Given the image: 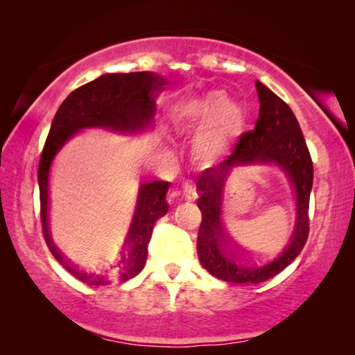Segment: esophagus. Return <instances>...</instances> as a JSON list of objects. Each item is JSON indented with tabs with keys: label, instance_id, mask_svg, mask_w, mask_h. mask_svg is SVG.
I'll use <instances>...</instances> for the list:
<instances>
[{
	"label": "esophagus",
	"instance_id": "esophagus-1",
	"mask_svg": "<svg viewBox=\"0 0 355 355\" xmlns=\"http://www.w3.org/2000/svg\"><path fill=\"white\" fill-rule=\"evenodd\" d=\"M182 191H184V197H186V200H189V202H196L197 200L196 187H193L192 184H189V182L184 184Z\"/></svg>",
	"mask_w": 355,
	"mask_h": 355
}]
</instances>
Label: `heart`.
Returning a JSON list of instances; mask_svg holds the SVG:
<instances>
[{
  "label": "heart",
  "instance_id": "obj_1",
  "mask_svg": "<svg viewBox=\"0 0 355 355\" xmlns=\"http://www.w3.org/2000/svg\"><path fill=\"white\" fill-rule=\"evenodd\" d=\"M182 124L193 132H204L193 142V153L203 163L220 162L231 152L245 125V110L230 101L225 92L208 94L178 106Z\"/></svg>",
  "mask_w": 355,
  "mask_h": 355
}]
</instances>
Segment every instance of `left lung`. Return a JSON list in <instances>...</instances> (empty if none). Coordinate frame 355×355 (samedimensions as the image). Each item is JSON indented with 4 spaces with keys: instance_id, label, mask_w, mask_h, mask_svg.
Segmentation results:
<instances>
[{
    "instance_id": "left-lung-1",
    "label": "left lung",
    "mask_w": 355,
    "mask_h": 355,
    "mask_svg": "<svg viewBox=\"0 0 355 355\" xmlns=\"http://www.w3.org/2000/svg\"><path fill=\"white\" fill-rule=\"evenodd\" d=\"M260 111L255 129L245 132L234 152L215 168L202 173L197 182L202 225L197 237L198 260L208 273L227 283L259 284L283 271L300 254L309 237V200L313 164L293 110L261 82H255ZM276 164L290 179L296 193V225L290 244L270 262L245 261L227 241L220 225L224 184L232 167Z\"/></svg>"
}]
</instances>
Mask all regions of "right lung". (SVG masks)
<instances>
[{"label": "right lung", "instance_id": "obj_1", "mask_svg": "<svg viewBox=\"0 0 355 355\" xmlns=\"http://www.w3.org/2000/svg\"><path fill=\"white\" fill-rule=\"evenodd\" d=\"M166 84L164 77L148 71L103 74L67 95L56 111L38 164L42 227L53 257L82 283L89 286L123 283L144 270L155 221L168 213L166 192L169 182L152 181L142 184L139 187L132 223L118 254L100 268L80 270L64 259L50 234V221H48L50 189L48 187H50L53 159L67 140L84 129L103 128L119 134H139L150 129L157 111L155 98L159 92L164 90Z\"/></svg>", "mask_w": 355, "mask_h": 355}]
</instances>
